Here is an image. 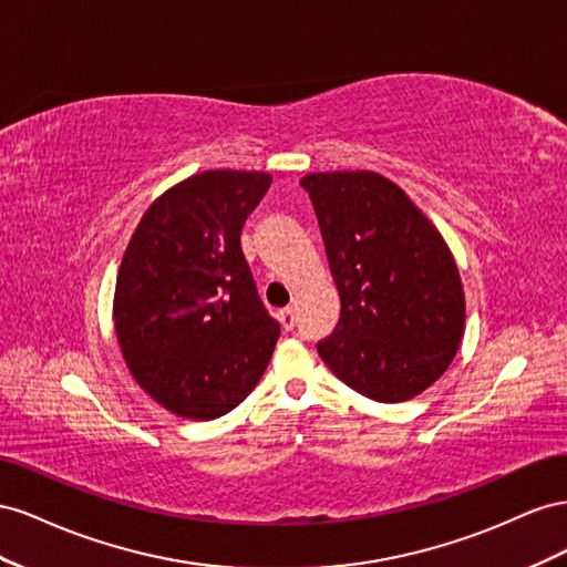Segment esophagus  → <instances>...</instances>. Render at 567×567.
Segmentation results:
<instances>
[{"label": "esophagus", "instance_id": "esophagus-1", "mask_svg": "<svg viewBox=\"0 0 567 567\" xmlns=\"http://www.w3.org/2000/svg\"><path fill=\"white\" fill-rule=\"evenodd\" d=\"M280 326H282L285 330H295V326H297V313H295V309L280 311Z\"/></svg>", "mask_w": 567, "mask_h": 567}]
</instances>
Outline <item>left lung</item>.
<instances>
[{"label": "left lung", "instance_id": "1", "mask_svg": "<svg viewBox=\"0 0 567 567\" xmlns=\"http://www.w3.org/2000/svg\"><path fill=\"white\" fill-rule=\"evenodd\" d=\"M326 241L342 313L320 359L380 403L425 392L454 361L465 295L442 233L390 177L330 171L301 177Z\"/></svg>", "mask_w": 567, "mask_h": 567}]
</instances>
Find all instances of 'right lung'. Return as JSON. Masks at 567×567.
Masks as SVG:
<instances>
[{"label": "right lung", "mask_w": 567, "mask_h": 567, "mask_svg": "<svg viewBox=\"0 0 567 567\" xmlns=\"http://www.w3.org/2000/svg\"><path fill=\"white\" fill-rule=\"evenodd\" d=\"M272 177L204 171L144 212L116 278L113 328L125 365L158 406L214 420L245 401L280 337L239 235Z\"/></svg>", "instance_id": "obj_1"}]
</instances>
